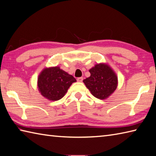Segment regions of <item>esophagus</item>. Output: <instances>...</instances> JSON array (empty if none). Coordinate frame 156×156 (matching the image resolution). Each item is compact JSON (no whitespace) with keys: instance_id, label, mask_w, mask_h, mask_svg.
<instances>
[{"instance_id":"esophagus-1","label":"esophagus","mask_w":156,"mask_h":156,"mask_svg":"<svg viewBox=\"0 0 156 156\" xmlns=\"http://www.w3.org/2000/svg\"><path fill=\"white\" fill-rule=\"evenodd\" d=\"M82 80H83V78H82V77H80V78H77V81L79 82H82Z\"/></svg>"}]
</instances>
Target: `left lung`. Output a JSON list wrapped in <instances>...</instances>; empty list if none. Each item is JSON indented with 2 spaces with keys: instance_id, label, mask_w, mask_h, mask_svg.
I'll return each instance as SVG.
<instances>
[{
  "instance_id": "obj_1",
  "label": "left lung",
  "mask_w": 156,
  "mask_h": 156,
  "mask_svg": "<svg viewBox=\"0 0 156 156\" xmlns=\"http://www.w3.org/2000/svg\"><path fill=\"white\" fill-rule=\"evenodd\" d=\"M90 77L83 80L87 88L96 98L105 99L114 92L118 86V77L110 66L98 63L89 69Z\"/></svg>"
}]
</instances>
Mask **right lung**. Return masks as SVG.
Returning <instances> with one entry per match:
<instances>
[{"label": "right lung", "instance_id": "right-lung-1", "mask_svg": "<svg viewBox=\"0 0 156 156\" xmlns=\"http://www.w3.org/2000/svg\"><path fill=\"white\" fill-rule=\"evenodd\" d=\"M76 82L72 75L59 67L46 68L38 78V88L41 94L50 101L62 98L73 82Z\"/></svg>", "mask_w": 156, "mask_h": 156}]
</instances>
